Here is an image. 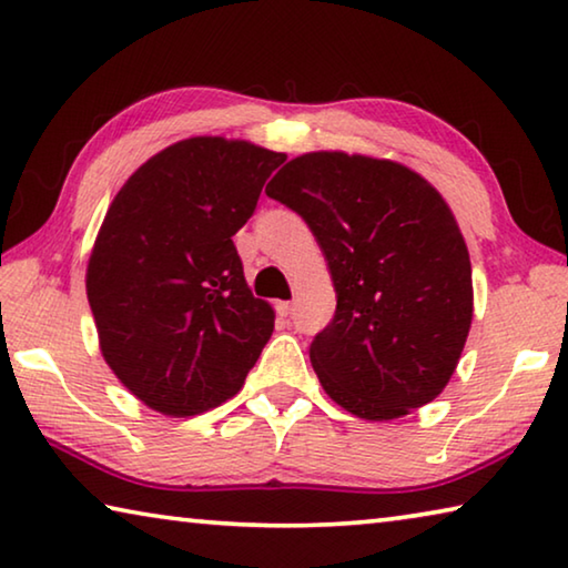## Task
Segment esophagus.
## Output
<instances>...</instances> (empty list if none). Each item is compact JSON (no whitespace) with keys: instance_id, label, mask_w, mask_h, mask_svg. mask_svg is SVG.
I'll return each mask as SVG.
<instances>
[{"instance_id":"esophagus-1","label":"esophagus","mask_w":568,"mask_h":568,"mask_svg":"<svg viewBox=\"0 0 568 568\" xmlns=\"http://www.w3.org/2000/svg\"><path fill=\"white\" fill-rule=\"evenodd\" d=\"M275 311H277V313H281V315H283V318H287V315H291V313H293V303H287V301H281V303H277V305H275Z\"/></svg>"}]
</instances>
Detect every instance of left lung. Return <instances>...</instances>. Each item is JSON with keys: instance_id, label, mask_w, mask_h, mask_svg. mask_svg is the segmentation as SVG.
<instances>
[{"instance_id": "8db88e82", "label": "left lung", "mask_w": 568, "mask_h": 568, "mask_svg": "<svg viewBox=\"0 0 568 568\" xmlns=\"http://www.w3.org/2000/svg\"><path fill=\"white\" fill-rule=\"evenodd\" d=\"M265 192L305 220L331 267L338 305L311 343L325 393L365 420L434 400L474 318L468 247L438 190L398 162L307 152Z\"/></svg>"}]
</instances>
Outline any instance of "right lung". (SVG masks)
Here are the masks:
<instances>
[{
	"instance_id": "right-lung-1",
	"label": "right lung",
	"mask_w": 568,
	"mask_h": 568,
	"mask_svg": "<svg viewBox=\"0 0 568 568\" xmlns=\"http://www.w3.org/2000/svg\"><path fill=\"white\" fill-rule=\"evenodd\" d=\"M283 162L245 140L190 138L112 200L88 301L104 361L152 410L197 416L233 398L271 341L275 313L250 293L233 235Z\"/></svg>"
}]
</instances>
